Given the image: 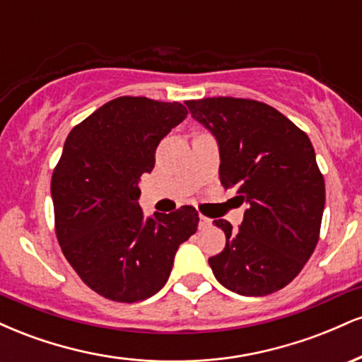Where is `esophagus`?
I'll use <instances>...</instances> for the list:
<instances>
[{
    "instance_id": "1",
    "label": "esophagus",
    "mask_w": 362,
    "mask_h": 362,
    "mask_svg": "<svg viewBox=\"0 0 362 362\" xmlns=\"http://www.w3.org/2000/svg\"><path fill=\"white\" fill-rule=\"evenodd\" d=\"M213 226V221H211L209 218H206V216H199V228L201 230H207V228Z\"/></svg>"
}]
</instances>
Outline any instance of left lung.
<instances>
[{
  "instance_id": "left-lung-1",
  "label": "left lung",
  "mask_w": 362,
  "mask_h": 362,
  "mask_svg": "<svg viewBox=\"0 0 362 362\" xmlns=\"http://www.w3.org/2000/svg\"><path fill=\"white\" fill-rule=\"evenodd\" d=\"M218 141L219 178L248 207L238 231L214 219L226 247L211 257L214 277L242 296L288 286L313 253L325 207V182L311 141L274 107L248 98L187 102Z\"/></svg>"
}]
</instances>
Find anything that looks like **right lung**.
I'll list each match as a JSON object with an SVG mask.
<instances>
[{"label":"right lung","instance_id":"add662e5","mask_svg":"<svg viewBox=\"0 0 362 362\" xmlns=\"http://www.w3.org/2000/svg\"><path fill=\"white\" fill-rule=\"evenodd\" d=\"M187 117L178 102L119 97L73 127L54 168L56 235L81 281L107 300L136 303L168 281L199 214L182 206L144 218L139 178L155 168L160 141Z\"/></svg>","mask_w":362,"mask_h":362}]
</instances>
